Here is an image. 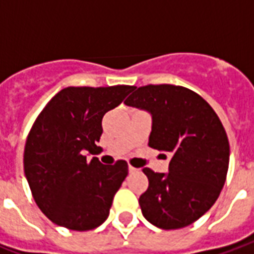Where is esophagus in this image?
Here are the masks:
<instances>
[{
	"label": "esophagus",
	"mask_w": 254,
	"mask_h": 254,
	"mask_svg": "<svg viewBox=\"0 0 254 254\" xmlns=\"http://www.w3.org/2000/svg\"><path fill=\"white\" fill-rule=\"evenodd\" d=\"M135 171H137V169H135V167L129 166V173H135Z\"/></svg>",
	"instance_id": "obj_1"
}]
</instances>
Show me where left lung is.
Instances as JSON below:
<instances>
[{
  "instance_id": "1",
  "label": "left lung",
  "mask_w": 254,
  "mask_h": 254,
  "mask_svg": "<svg viewBox=\"0 0 254 254\" xmlns=\"http://www.w3.org/2000/svg\"><path fill=\"white\" fill-rule=\"evenodd\" d=\"M134 89L125 104L150 112L149 146L171 157L169 174L142 170L149 187L139 196L141 211L158 228H183L203 216L220 195L228 173V137L196 92L173 84Z\"/></svg>"
}]
</instances>
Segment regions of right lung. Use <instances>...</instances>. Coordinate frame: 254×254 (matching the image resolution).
Returning <instances> with one entry per match:
<instances>
[{
	"mask_svg": "<svg viewBox=\"0 0 254 254\" xmlns=\"http://www.w3.org/2000/svg\"><path fill=\"white\" fill-rule=\"evenodd\" d=\"M131 85L67 87L58 92L33 124L23 154L26 179L37 205L50 220L89 231L107 220L127 163L103 165L96 154L104 115L119 107Z\"/></svg>",
	"mask_w": 254,
	"mask_h": 254,
	"instance_id": "obj_1",
	"label": "right lung"
}]
</instances>
